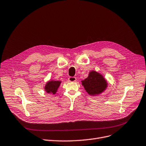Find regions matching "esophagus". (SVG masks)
I'll list each match as a JSON object with an SVG mask.
<instances>
[{
	"instance_id": "34e87169",
	"label": "esophagus",
	"mask_w": 146,
	"mask_h": 146,
	"mask_svg": "<svg viewBox=\"0 0 146 146\" xmlns=\"http://www.w3.org/2000/svg\"><path fill=\"white\" fill-rule=\"evenodd\" d=\"M68 80L70 82H75L76 80V77H69Z\"/></svg>"
}]
</instances>
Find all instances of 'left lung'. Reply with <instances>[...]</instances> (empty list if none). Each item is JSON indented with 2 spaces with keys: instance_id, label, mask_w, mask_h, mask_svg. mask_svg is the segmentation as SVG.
<instances>
[{
  "instance_id": "1",
  "label": "left lung",
  "mask_w": 146,
  "mask_h": 146,
  "mask_svg": "<svg viewBox=\"0 0 146 146\" xmlns=\"http://www.w3.org/2000/svg\"><path fill=\"white\" fill-rule=\"evenodd\" d=\"M82 84L89 95L97 96L103 92L107 86V83L103 76L96 71L89 73L87 78L82 80Z\"/></svg>"
}]
</instances>
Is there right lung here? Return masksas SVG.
Segmentation results:
<instances>
[{
  "label": "right lung",
  "mask_w": 146,
  "mask_h": 146,
  "mask_svg": "<svg viewBox=\"0 0 146 146\" xmlns=\"http://www.w3.org/2000/svg\"><path fill=\"white\" fill-rule=\"evenodd\" d=\"M61 81H56V80H50L47 82L45 86V90L47 93H52L53 94H55L56 91H57L58 88H59Z\"/></svg>",
  "instance_id": "obj_1"
}]
</instances>
